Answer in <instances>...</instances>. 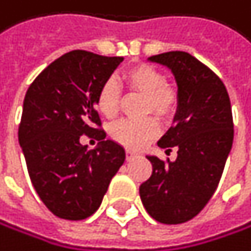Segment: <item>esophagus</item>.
<instances>
[{"label":"esophagus","mask_w":251,"mask_h":251,"mask_svg":"<svg viewBox=\"0 0 251 251\" xmlns=\"http://www.w3.org/2000/svg\"><path fill=\"white\" fill-rule=\"evenodd\" d=\"M135 156H138L137 152H134V151H126V159H128V161L132 159V158H135Z\"/></svg>","instance_id":"obj_1"}]
</instances>
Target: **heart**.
Listing matches in <instances>:
<instances>
[{
  "instance_id": "obj_1",
  "label": "heart",
  "mask_w": 251,
  "mask_h": 251,
  "mask_svg": "<svg viewBox=\"0 0 251 251\" xmlns=\"http://www.w3.org/2000/svg\"><path fill=\"white\" fill-rule=\"evenodd\" d=\"M123 84L129 90L140 92L146 96V113L158 117H169L176 108V93L167 84L162 72L149 64H135L125 71ZM120 90L114 79H108L100 85L96 95V108L105 117H114L119 110ZM158 132V125L153 119L144 120H122L111 128L116 141L128 149H140Z\"/></svg>"
}]
</instances>
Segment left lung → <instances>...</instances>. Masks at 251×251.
Instances as JSON below:
<instances>
[{"label":"left lung","instance_id":"left-lung-1","mask_svg":"<svg viewBox=\"0 0 251 251\" xmlns=\"http://www.w3.org/2000/svg\"><path fill=\"white\" fill-rule=\"evenodd\" d=\"M149 61L170 69L177 85L173 125L158 141L169 152L175 148L177 158L146 156L152 175L140 185V197L152 218L180 225L205 208L223 175L233 143L230 99L223 81L188 52H164Z\"/></svg>","mask_w":251,"mask_h":251}]
</instances>
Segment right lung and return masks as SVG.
Instances as JSON below:
<instances>
[{"label": "right lung", "mask_w": 251, "mask_h": 251, "mask_svg": "<svg viewBox=\"0 0 251 251\" xmlns=\"http://www.w3.org/2000/svg\"><path fill=\"white\" fill-rule=\"evenodd\" d=\"M122 61L123 57L71 51L26 90L19 144L36 193L60 218L84 220L95 214L125 162V149L96 128V95ZM82 133L101 140L95 150L79 143Z\"/></svg>", "instance_id": "1"}]
</instances>
